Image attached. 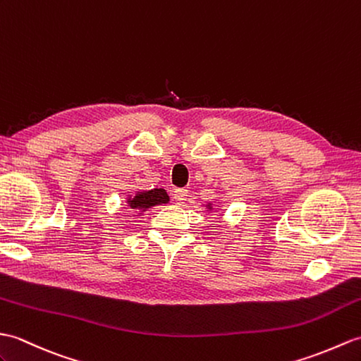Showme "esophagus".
<instances>
[{
  "label": "esophagus",
  "instance_id": "1",
  "mask_svg": "<svg viewBox=\"0 0 361 361\" xmlns=\"http://www.w3.org/2000/svg\"><path fill=\"white\" fill-rule=\"evenodd\" d=\"M188 197V190L186 189H175L173 190V198L177 201V204H183L186 201Z\"/></svg>",
  "mask_w": 361,
  "mask_h": 361
}]
</instances>
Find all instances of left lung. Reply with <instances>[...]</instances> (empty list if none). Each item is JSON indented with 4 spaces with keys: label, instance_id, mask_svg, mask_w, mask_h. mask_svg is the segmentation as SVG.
<instances>
[{
    "label": "left lung",
    "instance_id": "left-lung-1",
    "mask_svg": "<svg viewBox=\"0 0 361 361\" xmlns=\"http://www.w3.org/2000/svg\"><path fill=\"white\" fill-rule=\"evenodd\" d=\"M207 209H209V211H212V204H211V203L207 204Z\"/></svg>",
    "mask_w": 361,
    "mask_h": 361
}]
</instances>
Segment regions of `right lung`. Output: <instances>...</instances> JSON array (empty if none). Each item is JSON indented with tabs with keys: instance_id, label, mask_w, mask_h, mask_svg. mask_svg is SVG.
<instances>
[{
	"instance_id": "add662e5",
	"label": "right lung",
	"mask_w": 361,
	"mask_h": 361,
	"mask_svg": "<svg viewBox=\"0 0 361 361\" xmlns=\"http://www.w3.org/2000/svg\"><path fill=\"white\" fill-rule=\"evenodd\" d=\"M169 201V195L164 189H150V190H141L135 192L133 197H128V206L129 209L138 212H145L149 207H154L158 204H166Z\"/></svg>"
}]
</instances>
